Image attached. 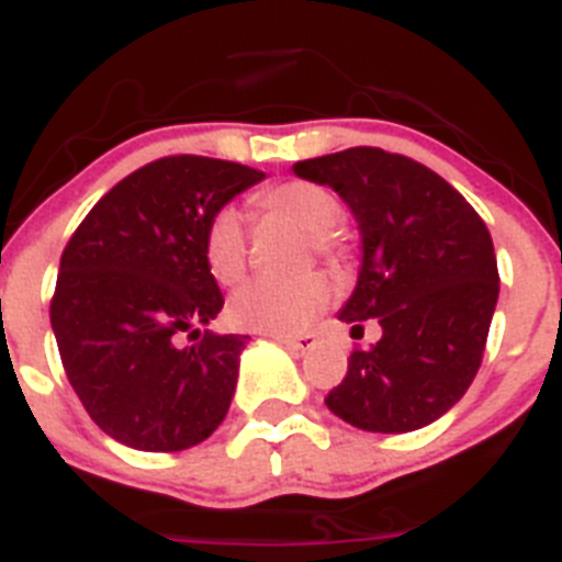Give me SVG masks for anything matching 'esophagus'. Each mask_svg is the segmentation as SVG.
Here are the masks:
<instances>
[{"instance_id":"1","label":"esophagus","mask_w":562,"mask_h":562,"mask_svg":"<svg viewBox=\"0 0 562 562\" xmlns=\"http://www.w3.org/2000/svg\"><path fill=\"white\" fill-rule=\"evenodd\" d=\"M277 342H282V346L289 348V351L303 353V351H308V348H314L317 337H314V334H300V337H277Z\"/></svg>"}]
</instances>
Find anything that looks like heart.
Listing matches in <instances>:
<instances>
[{
    "label": "heart",
    "instance_id": "1",
    "mask_svg": "<svg viewBox=\"0 0 562 562\" xmlns=\"http://www.w3.org/2000/svg\"><path fill=\"white\" fill-rule=\"evenodd\" d=\"M257 211L271 220L296 225L311 239V248L325 259L342 257V243L337 237V225L342 220V202L334 191L305 179H289L280 186L257 193ZM202 257L211 277L223 285L237 282L248 268V239L239 211L220 209L205 225L202 234ZM331 300V282L323 273H303L294 280H273L257 277L245 282L231 296L228 314L234 325L245 331L291 337L305 331L319 311Z\"/></svg>",
    "mask_w": 562,
    "mask_h": 562
}]
</instances>
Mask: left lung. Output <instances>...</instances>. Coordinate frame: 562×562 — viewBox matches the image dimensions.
Wrapping results in <instances>:
<instances>
[{"label": "left lung", "mask_w": 562, "mask_h": 562, "mask_svg": "<svg viewBox=\"0 0 562 562\" xmlns=\"http://www.w3.org/2000/svg\"><path fill=\"white\" fill-rule=\"evenodd\" d=\"M294 173L342 196L362 237V268L339 319L380 342L353 348L325 405L362 431L428 426L469 391L499 294L492 234L440 173L383 148L303 159Z\"/></svg>", "instance_id": "8db88e82"}]
</instances>
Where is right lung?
<instances>
[{"instance_id": "add662e5", "label": "right lung", "mask_w": 562, "mask_h": 562, "mask_svg": "<svg viewBox=\"0 0 562 562\" xmlns=\"http://www.w3.org/2000/svg\"><path fill=\"white\" fill-rule=\"evenodd\" d=\"M259 179L225 159L162 157L116 182L65 245L50 300L56 346L85 412L122 446L191 449L228 414L248 337L200 328L225 303L202 234Z\"/></svg>"}]
</instances>
